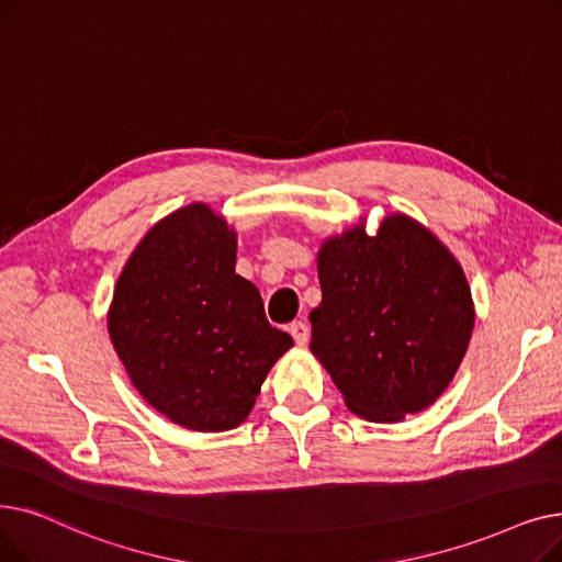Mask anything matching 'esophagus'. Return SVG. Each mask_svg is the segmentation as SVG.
Masks as SVG:
<instances>
[{"label":"esophagus","instance_id":"1","mask_svg":"<svg viewBox=\"0 0 562 562\" xmlns=\"http://www.w3.org/2000/svg\"><path fill=\"white\" fill-rule=\"evenodd\" d=\"M288 331H290L292 338H295V342H297L300 347H304V345L308 342V325L302 323V319H297V323H292V325L288 327Z\"/></svg>","mask_w":562,"mask_h":562}]
</instances>
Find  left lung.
Instances as JSON below:
<instances>
[{"label":"left lung","mask_w":562,"mask_h":562,"mask_svg":"<svg viewBox=\"0 0 562 562\" xmlns=\"http://www.w3.org/2000/svg\"><path fill=\"white\" fill-rule=\"evenodd\" d=\"M323 302L311 311V352L345 405L378 423L430 407L448 389L473 331V300L460 262L407 215L375 235L363 222L317 254Z\"/></svg>","instance_id":"obj_1"}]
</instances>
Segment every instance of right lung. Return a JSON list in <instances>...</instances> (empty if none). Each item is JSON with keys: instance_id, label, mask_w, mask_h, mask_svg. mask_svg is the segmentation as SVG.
Listing matches in <instances>:
<instances>
[{"instance_id": "obj_1", "label": "right lung", "mask_w": 562, "mask_h": 562, "mask_svg": "<svg viewBox=\"0 0 562 562\" xmlns=\"http://www.w3.org/2000/svg\"><path fill=\"white\" fill-rule=\"evenodd\" d=\"M235 256L226 220L192 203L144 235L114 288L106 327L119 359L146 403L187 430L237 427L292 347Z\"/></svg>"}]
</instances>
